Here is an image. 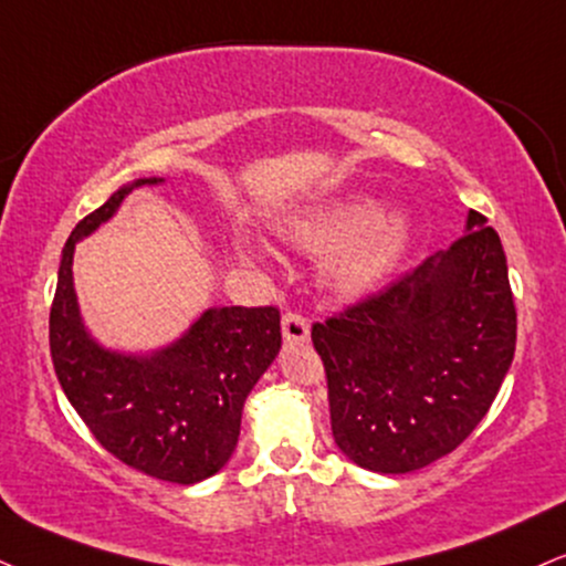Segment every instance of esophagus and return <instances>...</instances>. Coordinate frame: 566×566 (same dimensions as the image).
<instances>
[{
	"instance_id": "34e87169",
	"label": "esophagus",
	"mask_w": 566,
	"mask_h": 566,
	"mask_svg": "<svg viewBox=\"0 0 566 566\" xmlns=\"http://www.w3.org/2000/svg\"><path fill=\"white\" fill-rule=\"evenodd\" d=\"M283 340L285 344H306L310 340V323L302 315H283Z\"/></svg>"
}]
</instances>
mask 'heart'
Wrapping results in <instances>:
<instances>
[{
  "label": "heart",
  "instance_id": "b5f03b06",
  "mask_svg": "<svg viewBox=\"0 0 566 566\" xmlns=\"http://www.w3.org/2000/svg\"><path fill=\"white\" fill-rule=\"evenodd\" d=\"M294 247L323 254L319 281L333 296L357 298L403 262L415 239V220L403 207H380L367 193L319 201L281 222ZM249 247V243H247Z\"/></svg>",
  "mask_w": 566,
  "mask_h": 566
}]
</instances>
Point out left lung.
Here are the masks:
<instances>
[{
  "label": "left lung",
  "mask_w": 566,
  "mask_h": 566,
  "mask_svg": "<svg viewBox=\"0 0 566 566\" xmlns=\"http://www.w3.org/2000/svg\"><path fill=\"white\" fill-rule=\"evenodd\" d=\"M333 438L380 475L457 449L496 399L514 359L517 312L501 239L480 212L464 235L382 294L312 327Z\"/></svg>",
  "instance_id": "1"
}]
</instances>
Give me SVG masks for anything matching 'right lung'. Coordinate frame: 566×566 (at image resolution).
<instances>
[{
	"instance_id": "1",
	"label": "right lung",
	"mask_w": 566,
	"mask_h": 566,
	"mask_svg": "<svg viewBox=\"0 0 566 566\" xmlns=\"http://www.w3.org/2000/svg\"><path fill=\"white\" fill-rule=\"evenodd\" d=\"M159 184L138 178L120 186L70 233L49 348L67 401L104 449L144 475L193 485L233 457L247 396L281 352V312L209 306L172 344L146 354L117 352L91 336L75 296V243L113 220L136 188Z\"/></svg>"
}]
</instances>
